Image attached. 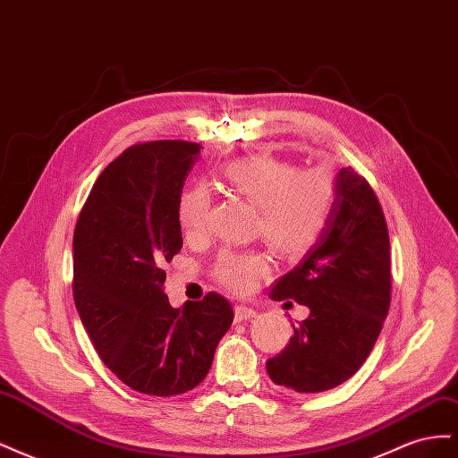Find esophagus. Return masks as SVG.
I'll list each match as a JSON object with an SVG mask.
<instances>
[{"instance_id": "esophagus-1", "label": "esophagus", "mask_w": 458, "mask_h": 458, "mask_svg": "<svg viewBox=\"0 0 458 458\" xmlns=\"http://www.w3.org/2000/svg\"><path fill=\"white\" fill-rule=\"evenodd\" d=\"M256 317V311L252 308H246V306H234V321L242 323L246 318H252Z\"/></svg>"}]
</instances>
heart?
Segmentation results:
<instances>
[{
  "label": "heart",
  "mask_w": 458,
  "mask_h": 458,
  "mask_svg": "<svg viewBox=\"0 0 458 458\" xmlns=\"http://www.w3.org/2000/svg\"><path fill=\"white\" fill-rule=\"evenodd\" d=\"M224 177L231 191L258 208L256 233L273 250L298 258L321 239L336 200V179L330 170L318 165L298 172L284 160L250 157L227 164ZM177 221L189 239L208 233L210 192L204 185H191L179 195ZM267 271V258L259 252H225L214 275L233 293L246 294Z\"/></svg>",
  "instance_id": "1"
}]
</instances>
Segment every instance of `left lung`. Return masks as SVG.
Listing matches in <instances>:
<instances>
[{
	"label": "left lung",
	"mask_w": 458,
	"mask_h": 458,
	"mask_svg": "<svg viewBox=\"0 0 458 458\" xmlns=\"http://www.w3.org/2000/svg\"><path fill=\"white\" fill-rule=\"evenodd\" d=\"M390 237L380 202L353 168L336 174L328 224L298 266L275 283L273 300L310 308L286 348L267 361L269 378L296 394H318L365 363L390 310Z\"/></svg>",
	"instance_id": "obj_1"
}]
</instances>
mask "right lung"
<instances>
[{"instance_id":"1","label":"right lung","mask_w":458,"mask_h":458,"mask_svg":"<svg viewBox=\"0 0 458 458\" xmlns=\"http://www.w3.org/2000/svg\"><path fill=\"white\" fill-rule=\"evenodd\" d=\"M200 145L152 141L110 162L74 231V301L103 363L131 390L170 397L197 387L233 323L216 293L174 310L164 263L182 250L177 200Z\"/></svg>"}]
</instances>
